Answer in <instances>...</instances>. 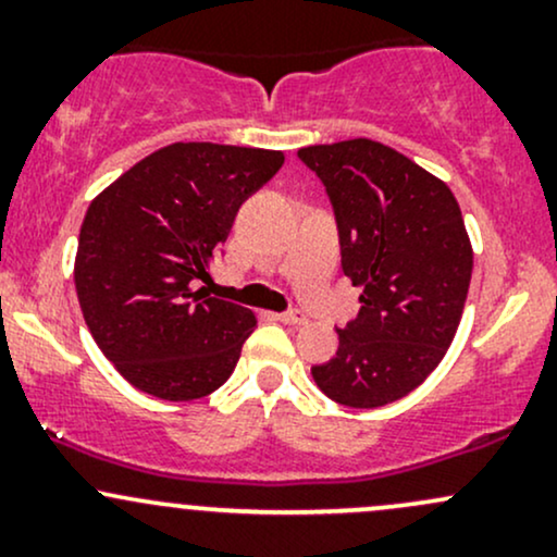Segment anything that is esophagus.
<instances>
[{
	"label": "esophagus",
	"instance_id": "1",
	"mask_svg": "<svg viewBox=\"0 0 557 557\" xmlns=\"http://www.w3.org/2000/svg\"><path fill=\"white\" fill-rule=\"evenodd\" d=\"M280 322L290 324V327H300V324H306V317L298 314V311H287V314H280Z\"/></svg>",
	"mask_w": 557,
	"mask_h": 557
}]
</instances>
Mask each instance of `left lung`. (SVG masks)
<instances>
[{"label":"left lung","instance_id":"1","mask_svg":"<svg viewBox=\"0 0 557 557\" xmlns=\"http://www.w3.org/2000/svg\"><path fill=\"white\" fill-rule=\"evenodd\" d=\"M298 157L327 185L343 272L361 287L359 317L311 376L341 406H387L440 367L461 324L474 267L461 207L440 177L380 140L306 146Z\"/></svg>","mask_w":557,"mask_h":557}]
</instances>
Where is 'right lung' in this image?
Here are the masks:
<instances>
[{"label": "right lung", "mask_w": 557, "mask_h": 557, "mask_svg": "<svg viewBox=\"0 0 557 557\" xmlns=\"http://www.w3.org/2000/svg\"><path fill=\"white\" fill-rule=\"evenodd\" d=\"M285 154L207 140L154 151L94 198L75 253L78 304L133 387L185 403L227 382L257 314L209 298L214 251Z\"/></svg>", "instance_id": "add662e5"}]
</instances>
